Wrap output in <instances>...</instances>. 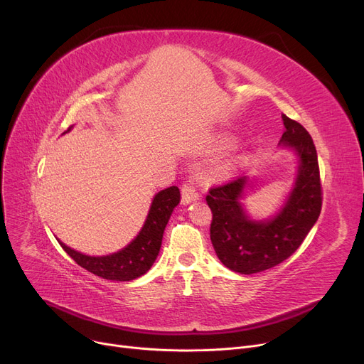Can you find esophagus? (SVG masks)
<instances>
[{"label":"esophagus","mask_w":364,"mask_h":364,"mask_svg":"<svg viewBox=\"0 0 364 364\" xmlns=\"http://www.w3.org/2000/svg\"><path fill=\"white\" fill-rule=\"evenodd\" d=\"M198 199H199V193H198V190L193 184L187 183L181 187V203L183 205H188V203H192Z\"/></svg>","instance_id":"34e87169"}]
</instances>
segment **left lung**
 <instances>
[{"instance_id": "1", "label": "left lung", "mask_w": 364, "mask_h": 364, "mask_svg": "<svg viewBox=\"0 0 364 364\" xmlns=\"http://www.w3.org/2000/svg\"><path fill=\"white\" fill-rule=\"evenodd\" d=\"M284 132L279 146L296 156L294 183L277 211L269 218H254L243 196L250 177L209 190L213 211L211 242L220 261L235 273L254 274L289 258L304 242L321 211V186L313 139L301 124L282 114Z\"/></svg>"}]
</instances>
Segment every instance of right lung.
<instances>
[{
	"instance_id": "add662e5",
	"label": "right lung",
	"mask_w": 364,
	"mask_h": 364,
	"mask_svg": "<svg viewBox=\"0 0 364 364\" xmlns=\"http://www.w3.org/2000/svg\"><path fill=\"white\" fill-rule=\"evenodd\" d=\"M70 127L66 132H69ZM180 190L177 186H171L161 190L153 196L149 214L141 227L139 235L134 237L125 247L118 252L109 255H85L72 250L70 246L65 245L57 239L65 252L87 272L103 277L106 280L117 282H129L146 274L153 262L159 255L162 245V237L165 227L171 218L174 208L180 203Z\"/></svg>"
}]
</instances>
